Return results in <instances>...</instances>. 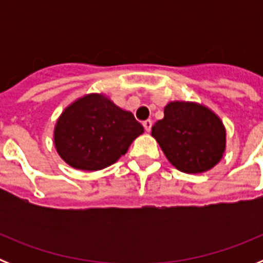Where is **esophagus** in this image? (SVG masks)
<instances>
[{
  "mask_svg": "<svg viewBox=\"0 0 263 263\" xmlns=\"http://www.w3.org/2000/svg\"><path fill=\"white\" fill-rule=\"evenodd\" d=\"M152 126H153L152 120H146V121H143V127H145L146 132H150V130H152Z\"/></svg>",
  "mask_w": 263,
  "mask_h": 263,
  "instance_id": "34e87169",
  "label": "esophagus"
}]
</instances>
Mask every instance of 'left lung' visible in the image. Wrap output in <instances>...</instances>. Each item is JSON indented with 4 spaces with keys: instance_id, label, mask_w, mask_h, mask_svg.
Wrapping results in <instances>:
<instances>
[{
    "instance_id": "obj_1",
    "label": "left lung",
    "mask_w": 263,
    "mask_h": 263,
    "mask_svg": "<svg viewBox=\"0 0 263 263\" xmlns=\"http://www.w3.org/2000/svg\"><path fill=\"white\" fill-rule=\"evenodd\" d=\"M152 136L170 163L187 174L205 173L215 167L227 142L220 117L206 106L185 101L164 106V117L152 127Z\"/></svg>"
}]
</instances>
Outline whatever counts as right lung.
<instances>
[{
  "instance_id": "obj_1",
  "label": "right lung",
  "mask_w": 263,
  "mask_h": 263,
  "mask_svg": "<svg viewBox=\"0 0 263 263\" xmlns=\"http://www.w3.org/2000/svg\"><path fill=\"white\" fill-rule=\"evenodd\" d=\"M143 126L133 113L118 108L104 95L90 93L67 106L53 130V143L66 163L97 171L126 154Z\"/></svg>"
}]
</instances>
